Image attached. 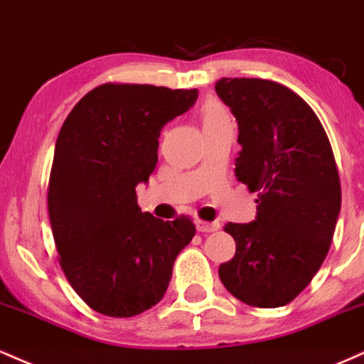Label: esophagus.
Listing matches in <instances>:
<instances>
[{
	"label": "esophagus",
	"instance_id": "esophagus-1",
	"mask_svg": "<svg viewBox=\"0 0 364 364\" xmlns=\"http://www.w3.org/2000/svg\"><path fill=\"white\" fill-rule=\"evenodd\" d=\"M196 226H198V232H200V233H211V232H216V230L220 228V223H218V221L198 220L196 221Z\"/></svg>",
	"mask_w": 364,
	"mask_h": 364
}]
</instances>
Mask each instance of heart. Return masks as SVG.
Returning a JSON list of instances; mask_svg holds the SVG:
<instances>
[{
  "instance_id": "b5f03b06",
  "label": "heart",
  "mask_w": 364,
  "mask_h": 364,
  "mask_svg": "<svg viewBox=\"0 0 364 364\" xmlns=\"http://www.w3.org/2000/svg\"><path fill=\"white\" fill-rule=\"evenodd\" d=\"M200 117H203V126L204 124H215L230 119L225 107L216 100H208L206 104L203 105V109H200Z\"/></svg>"
}]
</instances>
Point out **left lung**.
Returning <instances> with one entry per match:
<instances>
[{
  "instance_id": "left-lung-1",
  "label": "left lung",
  "mask_w": 364,
  "mask_h": 364,
  "mask_svg": "<svg viewBox=\"0 0 364 364\" xmlns=\"http://www.w3.org/2000/svg\"><path fill=\"white\" fill-rule=\"evenodd\" d=\"M216 93L238 122L235 177L257 192V220L228 223L235 255L221 283L255 309L284 306L326 260L341 211V178L322 122L300 95L260 78H221Z\"/></svg>"
}]
</instances>
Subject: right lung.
Returning a JSON list of instances; mask_svg holds the SVG:
<instances>
[{
  "label": "right lung",
  "mask_w": 364,
  "mask_h": 364,
  "mask_svg": "<svg viewBox=\"0 0 364 364\" xmlns=\"http://www.w3.org/2000/svg\"><path fill=\"white\" fill-rule=\"evenodd\" d=\"M198 90L104 83L73 107L55 141L47 209L68 283L92 310L126 318L164 298L196 225L143 213L136 186L155 170L161 127Z\"/></svg>",
  "instance_id": "1"
}]
</instances>
